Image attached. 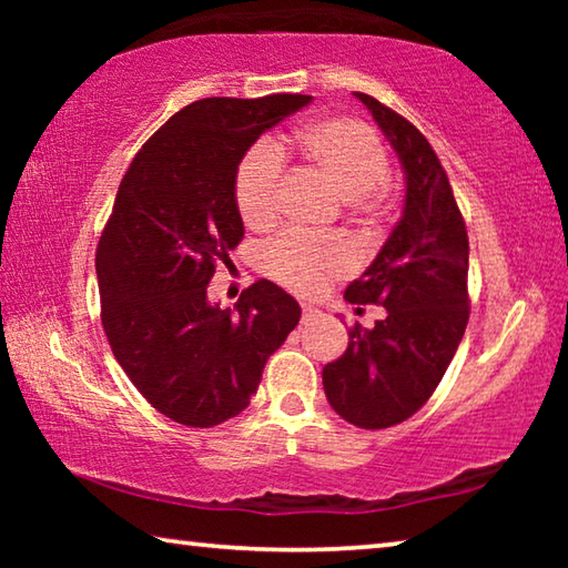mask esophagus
Returning <instances> with one entry per match:
<instances>
[{"label": "esophagus", "mask_w": 568, "mask_h": 568, "mask_svg": "<svg viewBox=\"0 0 568 568\" xmlns=\"http://www.w3.org/2000/svg\"><path fill=\"white\" fill-rule=\"evenodd\" d=\"M321 311L318 307H313V305H303V323H311V321H315V318H321Z\"/></svg>", "instance_id": "obj_1"}]
</instances>
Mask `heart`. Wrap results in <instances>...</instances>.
I'll return each mask as SVG.
<instances>
[{
  "mask_svg": "<svg viewBox=\"0 0 568 568\" xmlns=\"http://www.w3.org/2000/svg\"><path fill=\"white\" fill-rule=\"evenodd\" d=\"M287 145L311 165L353 207L376 213L388 195V152L368 124L351 118H323L305 124ZM283 158L273 145L250 148L235 170V207L250 230H267L281 210ZM265 273L301 295H318L358 267V253L345 237H313L285 233L263 253Z\"/></svg>",
  "mask_w": 568,
  "mask_h": 568,
  "instance_id": "heart-1",
  "label": "heart"
}]
</instances>
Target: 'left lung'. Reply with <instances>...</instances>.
<instances>
[{
	"instance_id": "8db88e82",
	"label": "left lung",
	"mask_w": 568,
	"mask_h": 568,
	"mask_svg": "<svg viewBox=\"0 0 568 568\" xmlns=\"http://www.w3.org/2000/svg\"><path fill=\"white\" fill-rule=\"evenodd\" d=\"M396 150L406 203L376 261L345 301L386 307L371 331L355 325L348 348L323 368L333 410L358 428H388L434 396L468 323V235L430 142L398 112L355 92Z\"/></svg>"
}]
</instances>
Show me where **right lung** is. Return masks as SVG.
I'll return each mask as SVG.
<instances>
[{
  "label": "right lung",
  "instance_id": "1",
  "mask_svg": "<svg viewBox=\"0 0 568 568\" xmlns=\"http://www.w3.org/2000/svg\"><path fill=\"white\" fill-rule=\"evenodd\" d=\"M311 94L207 98L182 108L130 162L98 245L102 328L152 408L213 428L247 408L301 305L271 281L233 307L207 301L217 261L243 240L235 170Z\"/></svg>",
  "mask_w": 568,
  "mask_h": 568
}]
</instances>
